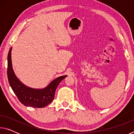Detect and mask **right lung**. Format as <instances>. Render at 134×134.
I'll use <instances>...</instances> for the list:
<instances>
[{
  "label": "right lung",
  "instance_id": "right-lung-1",
  "mask_svg": "<svg viewBox=\"0 0 134 134\" xmlns=\"http://www.w3.org/2000/svg\"><path fill=\"white\" fill-rule=\"evenodd\" d=\"M12 47L8 55V78L11 88L19 100L26 106L44 108L51 103L54 99L57 87L61 81L67 76H62L53 80L44 89H33L22 83L13 71L11 60Z\"/></svg>",
  "mask_w": 134,
  "mask_h": 134
}]
</instances>
